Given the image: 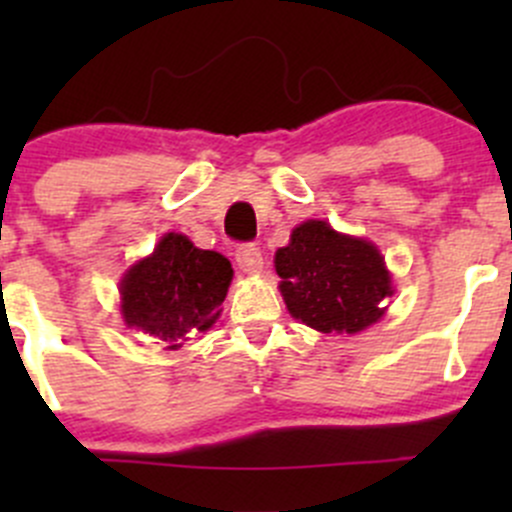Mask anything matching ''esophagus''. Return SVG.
I'll use <instances>...</instances> for the list:
<instances>
[{"mask_svg": "<svg viewBox=\"0 0 512 512\" xmlns=\"http://www.w3.org/2000/svg\"><path fill=\"white\" fill-rule=\"evenodd\" d=\"M235 260L237 265H240V270L247 272V275H257V272H262V265H265V262H262L260 247L252 245V242L237 247Z\"/></svg>", "mask_w": 512, "mask_h": 512, "instance_id": "obj_1", "label": "esophagus"}]
</instances>
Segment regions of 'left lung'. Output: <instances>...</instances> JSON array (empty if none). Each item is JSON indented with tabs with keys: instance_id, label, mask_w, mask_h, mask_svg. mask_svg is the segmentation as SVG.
Segmentation results:
<instances>
[{
	"instance_id": "1",
	"label": "left lung",
	"mask_w": 512,
	"mask_h": 512,
	"mask_svg": "<svg viewBox=\"0 0 512 512\" xmlns=\"http://www.w3.org/2000/svg\"><path fill=\"white\" fill-rule=\"evenodd\" d=\"M280 292L294 319L322 334H356L384 317L394 294L374 242L342 235L324 220L294 227L275 255Z\"/></svg>"
}]
</instances>
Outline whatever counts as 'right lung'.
I'll return each instance as SVG.
<instances>
[{"instance_id":"right-lung-1","label":"right lung","mask_w":512,"mask_h":512,"mask_svg":"<svg viewBox=\"0 0 512 512\" xmlns=\"http://www.w3.org/2000/svg\"><path fill=\"white\" fill-rule=\"evenodd\" d=\"M232 265L213 250H200L180 232L160 237L153 255L138 260L121 280V314L128 329L180 349L188 334L218 322Z\"/></svg>"}]
</instances>
